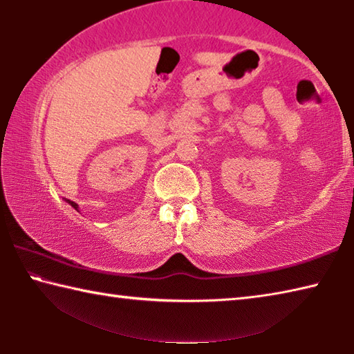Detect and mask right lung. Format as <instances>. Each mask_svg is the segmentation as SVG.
Segmentation results:
<instances>
[{
  "label": "right lung",
  "mask_w": 354,
  "mask_h": 354,
  "mask_svg": "<svg viewBox=\"0 0 354 354\" xmlns=\"http://www.w3.org/2000/svg\"><path fill=\"white\" fill-rule=\"evenodd\" d=\"M67 203H68V205H70L71 207H75V209H76V211H77V212H80V207H77V205H76V203H73V201H70V200H67Z\"/></svg>",
  "instance_id": "1"
}]
</instances>
